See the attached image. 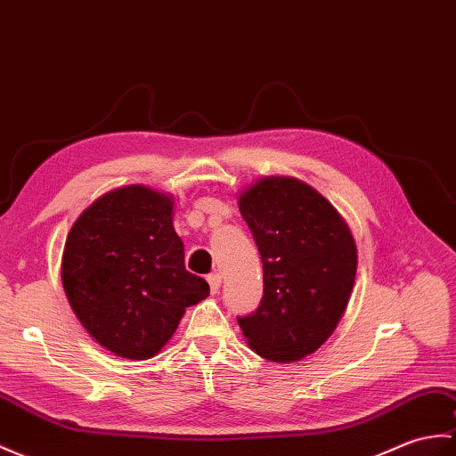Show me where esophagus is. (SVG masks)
<instances>
[{"label": "esophagus", "instance_id": "34e87169", "mask_svg": "<svg viewBox=\"0 0 456 456\" xmlns=\"http://www.w3.org/2000/svg\"><path fill=\"white\" fill-rule=\"evenodd\" d=\"M208 283H209V289L211 293H217L219 288H221V273H209L208 276Z\"/></svg>", "mask_w": 456, "mask_h": 456}]
</instances>
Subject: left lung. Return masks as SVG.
I'll return each mask as SVG.
<instances>
[{"label":"left lung","mask_w":456,"mask_h":456,"mask_svg":"<svg viewBox=\"0 0 456 456\" xmlns=\"http://www.w3.org/2000/svg\"><path fill=\"white\" fill-rule=\"evenodd\" d=\"M239 209L264 270L260 306L239 316V326L264 359L297 362L342 319L355 281V240L334 206L297 178H260L239 196Z\"/></svg>","instance_id":"1"}]
</instances>
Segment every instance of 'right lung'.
Instances as JSON below:
<instances>
[{
  "mask_svg": "<svg viewBox=\"0 0 456 456\" xmlns=\"http://www.w3.org/2000/svg\"><path fill=\"white\" fill-rule=\"evenodd\" d=\"M173 196L132 184L110 190L68 232L61 283L94 340L126 359L159 354L186 306L209 295L184 266L173 227Z\"/></svg>",
  "mask_w": 456,
  "mask_h": 456,
  "instance_id": "right-lung-1",
  "label": "right lung"
}]
</instances>
